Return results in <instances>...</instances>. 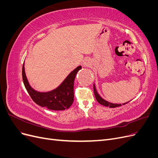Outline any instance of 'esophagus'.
<instances>
[{
	"mask_svg": "<svg viewBox=\"0 0 158 158\" xmlns=\"http://www.w3.org/2000/svg\"><path fill=\"white\" fill-rule=\"evenodd\" d=\"M90 65H91V63H90L89 60L86 59V60H84V66H85V67H88V66H89Z\"/></svg>",
	"mask_w": 158,
	"mask_h": 158,
	"instance_id": "34e87169",
	"label": "esophagus"
}]
</instances>
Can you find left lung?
Segmentation results:
<instances>
[{"mask_svg": "<svg viewBox=\"0 0 158 158\" xmlns=\"http://www.w3.org/2000/svg\"><path fill=\"white\" fill-rule=\"evenodd\" d=\"M94 94H95V98H96L97 101L99 103L103 105L104 106H106V107H109L111 108H114V107H119V106H121L122 104H116V103H110L106 100H105L104 99H103L100 95L98 94L96 88H95V84H94ZM130 102V101H129ZM129 102L125 103H123V105H125L126 103H128Z\"/></svg>", "mask_w": 158, "mask_h": 158, "instance_id": "obj_1", "label": "left lung"}]
</instances>
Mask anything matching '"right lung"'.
I'll return each instance as SVG.
<instances>
[{
	"label": "right lung",
	"instance_id": "add662e5",
	"mask_svg": "<svg viewBox=\"0 0 158 158\" xmlns=\"http://www.w3.org/2000/svg\"><path fill=\"white\" fill-rule=\"evenodd\" d=\"M82 69L79 66L69 74L56 89L47 92H40L32 88L26 78L24 63L22 66V78L26 89L36 104L51 110L60 111L69 109L74 102V82L76 75Z\"/></svg>",
	"mask_w": 158,
	"mask_h": 158
}]
</instances>
